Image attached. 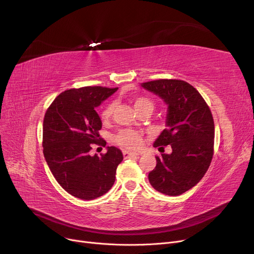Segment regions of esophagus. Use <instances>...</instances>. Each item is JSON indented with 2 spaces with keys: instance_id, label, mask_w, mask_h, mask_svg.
<instances>
[{
  "instance_id": "esophagus-1",
  "label": "esophagus",
  "mask_w": 254,
  "mask_h": 254,
  "mask_svg": "<svg viewBox=\"0 0 254 254\" xmlns=\"http://www.w3.org/2000/svg\"><path fill=\"white\" fill-rule=\"evenodd\" d=\"M123 154H124V157H125V158H127V157H129V156L139 155L138 152H131V151H128V150H124V151H123Z\"/></svg>"
}]
</instances>
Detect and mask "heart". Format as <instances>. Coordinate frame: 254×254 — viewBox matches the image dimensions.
<instances>
[{
	"instance_id": "b5f03b06",
	"label": "heart",
	"mask_w": 254,
	"mask_h": 254,
	"mask_svg": "<svg viewBox=\"0 0 254 254\" xmlns=\"http://www.w3.org/2000/svg\"><path fill=\"white\" fill-rule=\"evenodd\" d=\"M132 103H134V107L138 113H142L144 111L152 112L154 109L153 102L146 97L138 96V97L134 98ZM115 105H116L115 102L111 101L104 107V109L102 110V113H101V116L103 119L107 120L112 116L114 108H115ZM113 140L117 145L122 146V147L127 148V149H136V148L140 147L142 144L141 135L138 131H136L134 129H130V128L120 129L114 136Z\"/></svg>"
}]
</instances>
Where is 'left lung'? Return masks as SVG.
I'll list each match as a JSON object with an SVG mask.
<instances>
[{
	"mask_svg": "<svg viewBox=\"0 0 254 254\" xmlns=\"http://www.w3.org/2000/svg\"><path fill=\"white\" fill-rule=\"evenodd\" d=\"M142 86L168 104L167 128L154 142L164 152L148 174L152 188L167 195H179L199 182L214 153V120L209 106L192 85L183 80L158 79ZM163 151L162 152L161 150Z\"/></svg>",
	"mask_w": 254,
	"mask_h": 254,
	"instance_id": "obj_1",
	"label": "left lung"
}]
</instances>
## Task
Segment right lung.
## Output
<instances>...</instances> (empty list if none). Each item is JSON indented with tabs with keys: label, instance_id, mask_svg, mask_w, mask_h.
Wrapping results in <instances>:
<instances>
[{
	"label": "right lung",
	"instance_id": "obj_1",
	"mask_svg": "<svg viewBox=\"0 0 254 254\" xmlns=\"http://www.w3.org/2000/svg\"><path fill=\"white\" fill-rule=\"evenodd\" d=\"M118 89L84 86L64 90L48 107L43 120V153L62 188L81 199L97 198L114 184L124 155L118 148L91 156L93 145L106 146L100 137L101 118L96 107Z\"/></svg>",
	"mask_w": 254,
	"mask_h": 254
}]
</instances>
